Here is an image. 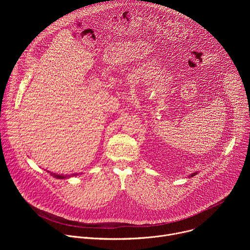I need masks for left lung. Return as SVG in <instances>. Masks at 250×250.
Segmentation results:
<instances>
[{"label": "left lung", "instance_id": "left-lung-1", "mask_svg": "<svg viewBox=\"0 0 250 250\" xmlns=\"http://www.w3.org/2000/svg\"><path fill=\"white\" fill-rule=\"evenodd\" d=\"M195 175H197V172H195V173H193V174H191L190 176H189V178H192V177H194Z\"/></svg>", "mask_w": 250, "mask_h": 250}]
</instances>
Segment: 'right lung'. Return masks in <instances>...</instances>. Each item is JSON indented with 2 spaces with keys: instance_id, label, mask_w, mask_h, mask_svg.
I'll return each mask as SVG.
<instances>
[{
  "instance_id": "add662e5",
  "label": "right lung",
  "mask_w": 250,
  "mask_h": 250,
  "mask_svg": "<svg viewBox=\"0 0 250 250\" xmlns=\"http://www.w3.org/2000/svg\"><path fill=\"white\" fill-rule=\"evenodd\" d=\"M49 173V171H47ZM82 174V173H81ZM80 173H74V174H71V175H58V174H55V173H50L51 176H53L54 178H56V179H68V178H71V177H76L78 175H81Z\"/></svg>"
}]
</instances>
